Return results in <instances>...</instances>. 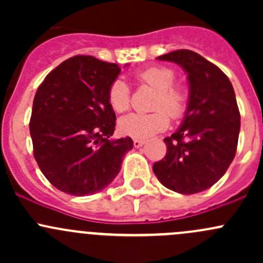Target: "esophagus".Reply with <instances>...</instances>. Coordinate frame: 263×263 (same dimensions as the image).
Wrapping results in <instances>:
<instances>
[{
    "instance_id": "esophagus-1",
    "label": "esophagus",
    "mask_w": 263,
    "mask_h": 263,
    "mask_svg": "<svg viewBox=\"0 0 263 263\" xmlns=\"http://www.w3.org/2000/svg\"><path fill=\"white\" fill-rule=\"evenodd\" d=\"M144 144H145V140H141V139H135L134 140V146L135 147H141Z\"/></svg>"
}]
</instances>
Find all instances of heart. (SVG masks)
<instances>
[{"label": "heart", "instance_id": "obj_1", "mask_svg": "<svg viewBox=\"0 0 263 263\" xmlns=\"http://www.w3.org/2000/svg\"><path fill=\"white\" fill-rule=\"evenodd\" d=\"M137 79L156 90L151 113H131L118 121V128L131 137H148L168 127L169 117L173 119L184 115L188 95L181 86H174L176 73L172 68L154 66L137 73ZM108 102L116 113L126 112L131 104L128 85L122 79L112 82L108 90ZM168 115H166V113Z\"/></svg>", "mask_w": 263, "mask_h": 263}]
</instances>
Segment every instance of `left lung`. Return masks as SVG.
I'll list each match as a JSON object with an SVG mask.
<instances>
[{
	"label": "left lung",
	"instance_id": "8db88e82",
	"mask_svg": "<svg viewBox=\"0 0 263 263\" xmlns=\"http://www.w3.org/2000/svg\"><path fill=\"white\" fill-rule=\"evenodd\" d=\"M158 60L181 66L190 95L181 127L164 139L166 155L153 171L174 192H202L224 176L237 153L240 115L234 89L217 66L192 50H174Z\"/></svg>",
	"mask_w": 263,
	"mask_h": 263
}]
</instances>
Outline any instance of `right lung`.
I'll return each instance as SVG.
<instances>
[{"mask_svg":"<svg viewBox=\"0 0 263 263\" xmlns=\"http://www.w3.org/2000/svg\"><path fill=\"white\" fill-rule=\"evenodd\" d=\"M119 73L116 63L75 55L39 85L29 124L34 158L57 190L72 196L104 190L134 147L131 137L112 139L116 113L108 90Z\"/></svg>","mask_w":263,"mask_h":263,"instance_id":"add662e5","label":"right lung"}]
</instances>
